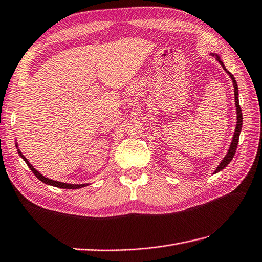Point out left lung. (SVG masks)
<instances>
[{"mask_svg": "<svg viewBox=\"0 0 262 262\" xmlns=\"http://www.w3.org/2000/svg\"><path fill=\"white\" fill-rule=\"evenodd\" d=\"M211 56H214L215 59L219 61V63H220L222 66V68L227 71V74L230 76V78L232 79V82H233V87H234V102H235V107H236V126H235V130H234V134H233V137H232V142H231L230 144V147H229V150L227 155L224 156V159L221 161V163L219 164L217 167L215 168V171L213 174L217 173L222 171V169L228 166V164L232 161L233 156L235 154V150H236V146H238V143H239V136H240V133H241V128H242V112H241V108H240V105H239V91H238V84H236V81L235 79L233 77V75L231 74V72H229L226 67H224L223 62L221 61L220 57L217 56V54L215 53H211Z\"/></svg>", "mask_w": 262, "mask_h": 262, "instance_id": "8db88e82", "label": "left lung"}]
</instances>
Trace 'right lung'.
<instances>
[{
	"label": "right lung",
	"instance_id": "add662e5",
	"mask_svg": "<svg viewBox=\"0 0 262 262\" xmlns=\"http://www.w3.org/2000/svg\"><path fill=\"white\" fill-rule=\"evenodd\" d=\"M15 146H16V148H17V143H15ZM17 153H19V155L22 157L23 161L27 163V165H28L29 168L31 169V171L33 172V174L36 176V178H38L41 182H43V183H46V184H48V185L56 186V187H60V188H70V190H71V188H74V190H76V188H81V187H84V186L89 185L88 183H86V184H70V183H63V182L53 181V180L48 179V178H46V176L42 175L40 172L36 171V169L31 165V163H29V161L26 159V157H24V155L21 153V150H20L19 148H17Z\"/></svg>",
	"mask_w": 262,
	"mask_h": 262
}]
</instances>
